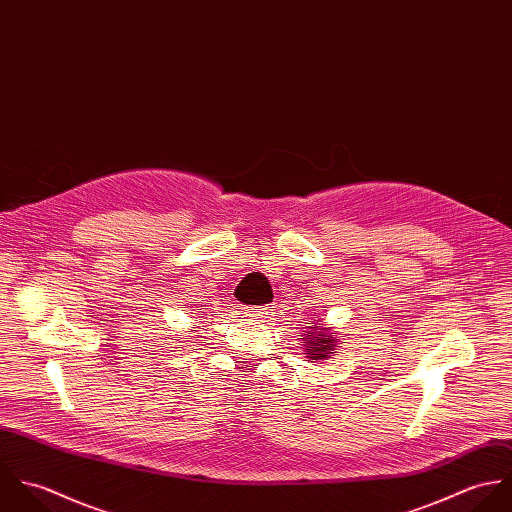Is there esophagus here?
Listing matches in <instances>:
<instances>
[{"instance_id": "34e87169", "label": "esophagus", "mask_w": 512, "mask_h": 512, "mask_svg": "<svg viewBox=\"0 0 512 512\" xmlns=\"http://www.w3.org/2000/svg\"><path fill=\"white\" fill-rule=\"evenodd\" d=\"M244 313L252 319H264L266 315H270V309L268 307H246Z\"/></svg>"}]
</instances>
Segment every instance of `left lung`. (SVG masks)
Masks as SVG:
<instances>
[{
    "mask_svg": "<svg viewBox=\"0 0 512 512\" xmlns=\"http://www.w3.org/2000/svg\"><path fill=\"white\" fill-rule=\"evenodd\" d=\"M303 341V355L309 359V363H321L333 357L339 339L335 337V333H331V329L317 323V327H309V331L303 333Z\"/></svg>",
    "mask_w": 512,
    "mask_h": 512,
    "instance_id": "obj_1",
    "label": "left lung"
}]
</instances>
